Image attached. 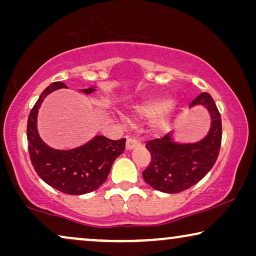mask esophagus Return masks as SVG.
I'll use <instances>...</instances> for the list:
<instances>
[{
  "label": "esophagus",
  "instance_id": "obj_1",
  "mask_svg": "<svg viewBox=\"0 0 256 256\" xmlns=\"http://www.w3.org/2000/svg\"><path fill=\"white\" fill-rule=\"evenodd\" d=\"M138 146H141V142H138V140L132 138H127V142H126V148H127L128 150L138 148Z\"/></svg>",
  "mask_w": 256,
  "mask_h": 256
}]
</instances>
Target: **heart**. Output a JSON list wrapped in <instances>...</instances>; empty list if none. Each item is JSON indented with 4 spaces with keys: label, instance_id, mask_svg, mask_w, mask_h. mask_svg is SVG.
Masks as SVG:
<instances>
[{
    "label": "heart",
    "instance_id": "b5f03b06",
    "mask_svg": "<svg viewBox=\"0 0 256 256\" xmlns=\"http://www.w3.org/2000/svg\"><path fill=\"white\" fill-rule=\"evenodd\" d=\"M174 104L164 96H150L135 107V113L142 118H152V129L156 132L169 128Z\"/></svg>",
    "mask_w": 256,
    "mask_h": 256
}]
</instances>
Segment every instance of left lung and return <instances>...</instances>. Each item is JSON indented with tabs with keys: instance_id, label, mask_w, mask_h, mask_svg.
<instances>
[{
	"instance_id": "1",
	"label": "left lung",
	"mask_w": 256,
	"mask_h": 256,
	"mask_svg": "<svg viewBox=\"0 0 256 256\" xmlns=\"http://www.w3.org/2000/svg\"><path fill=\"white\" fill-rule=\"evenodd\" d=\"M202 104L212 118L208 136L196 143H176L172 135L148 141L146 148L152 154V160L143 171V180L155 190L166 194L185 191L206 176L214 166L222 146V116L208 93H202L190 107Z\"/></svg>"
}]
</instances>
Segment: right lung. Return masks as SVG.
Masks as SVG:
<instances>
[{"label":"right lung","mask_w":256,"mask_h":256,"mask_svg":"<svg viewBox=\"0 0 256 256\" xmlns=\"http://www.w3.org/2000/svg\"><path fill=\"white\" fill-rule=\"evenodd\" d=\"M66 88L64 82H52L40 94L30 112L26 126L28 149L38 176L66 194H84L106 182L113 162L124 152L126 138L116 141L96 136L86 144L71 150H56L42 141L37 132V114L44 98L52 90ZM94 88L82 90L87 94Z\"/></svg>","instance_id":"1"}]
</instances>
